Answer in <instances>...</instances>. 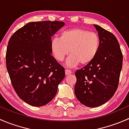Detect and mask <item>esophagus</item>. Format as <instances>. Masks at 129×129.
Masks as SVG:
<instances>
[{
  "instance_id": "obj_1",
  "label": "esophagus",
  "mask_w": 129,
  "mask_h": 129,
  "mask_svg": "<svg viewBox=\"0 0 129 129\" xmlns=\"http://www.w3.org/2000/svg\"><path fill=\"white\" fill-rule=\"evenodd\" d=\"M65 72H66V75H70V74H72V71H70V70H69V69H66Z\"/></svg>"
}]
</instances>
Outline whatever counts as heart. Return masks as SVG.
Instances as JSON below:
<instances>
[{
  "label": "heart",
  "mask_w": 129,
  "mask_h": 129,
  "mask_svg": "<svg viewBox=\"0 0 129 129\" xmlns=\"http://www.w3.org/2000/svg\"><path fill=\"white\" fill-rule=\"evenodd\" d=\"M100 39L95 32L81 28H73L61 32L59 39L52 40L50 47L53 55L58 62H62L71 54L67 66L74 67L80 63L89 64L97 55L99 50Z\"/></svg>",
  "instance_id": "obj_1"
}]
</instances>
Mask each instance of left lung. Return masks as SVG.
I'll return each instance as SVG.
<instances>
[{"label": "left lung", "instance_id": "obj_1", "mask_svg": "<svg viewBox=\"0 0 129 129\" xmlns=\"http://www.w3.org/2000/svg\"><path fill=\"white\" fill-rule=\"evenodd\" d=\"M100 39L99 50L94 59L75 72V94L82 104L96 107L106 103L119 85L123 55L115 36L94 25Z\"/></svg>", "mask_w": 129, "mask_h": 129}]
</instances>
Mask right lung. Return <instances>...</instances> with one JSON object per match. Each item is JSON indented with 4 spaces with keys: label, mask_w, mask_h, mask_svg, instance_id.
Instances as JSON below:
<instances>
[{
    "label": "right lung",
    "mask_w": 129,
    "mask_h": 129,
    "mask_svg": "<svg viewBox=\"0 0 129 129\" xmlns=\"http://www.w3.org/2000/svg\"><path fill=\"white\" fill-rule=\"evenodd\" d=\"M64 25L57 21L29 22L13 34L6 51V67L17 95L32 106L50 102L65 69L52 55L51 38Z\"/></svg>",
    "instance_id": "add662e5"
}]
</instances>
